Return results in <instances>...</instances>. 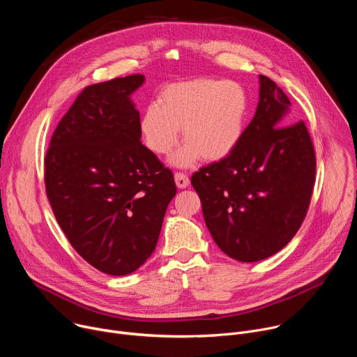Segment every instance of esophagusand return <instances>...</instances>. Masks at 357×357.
<instances>
[{
    "label": "esophagus",
    "mask_w": 357,
    "mask_h": 357,
    "mask_svg": "<svg viewBox=\"0 0 357 357\" xmlns=\"http://www.w3.org/2000/svg\"><path fill=\"white\" fill-rule=\"evenodd\" d=\"M175 183H176V186H178L179 189H185V188L189 186L190 181H189V178H188L185 174L176 172V174H175Z\"/></svg>",
    "instance_id": "1"
}]
</instances>
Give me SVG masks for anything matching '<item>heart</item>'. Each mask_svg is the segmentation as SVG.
<instances>
[{"instance_id":"heart-1","label":"heart","mask_w":357,"mask_h":357,"mask_svg":"<svg viewBox=\"0 0 357 357\" xmlns=\"http://www.w3.org/2000/svg\"><path fill=\"white\" fill-rule=\"evenodd\" d=\"M248 113V98L241 84L215 79H195L167 86L160 105L151 103L139 120L145 145L164 155L176 145L183 127L186 142L171 162L190 167L200 158L219 161L238 145Z\"/></svg>"}]
</instances>
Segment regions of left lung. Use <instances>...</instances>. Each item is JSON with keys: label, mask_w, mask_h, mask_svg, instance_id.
Returning <instances> with one entry per match:
<instances>
[{"label": "left lung", "mask_w": 357, "mask_h": 357, "mask_svg": "<svg viewBox=\"0 0 357 357\" xmlns=\"http://www.w3.org/2000/svg\"><path fill=\"white\" fill-rule=\"evenodd\" d=\"M256 114L238 145L192 175L205 223L229 257L254 263L284 248L301 227L312 196L317 161L291 101L260 75Z\"/></svg>", "instance_id": "8db88e82"}]
</instances>
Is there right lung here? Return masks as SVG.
I'll use <instances>...</instances> for the list:
<instances>
[{"label":"right lung","mask_w":357,"mask_h":357,"mask_svg":"<svg viewBox=\"0 0 357 357\" xmlns=\"http://www.w3.org/2000/svg\"><path fill=\"white\" fill-rule=\"evenodd\" d=\"M142 75L87 86L58 124L45 186L69 243L98 271L127 275L154 252L176 186L141 144L131 100Z\"/></svg>","instance_id":"right-lung-1"}]
</instances>
